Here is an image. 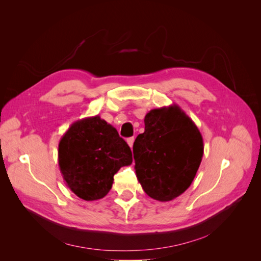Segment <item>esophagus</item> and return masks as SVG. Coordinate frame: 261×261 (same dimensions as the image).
<instances>
[{
    "mask_svg": "<svg viewBox=\"0 0 261 261\" xmlns=\"http://www.w3.org/2000/svg\"><path fill=\"white\" fill-rule=\"evenodd\" d=\"M134 141H135V138L134 137H130V138H127V144L130 148H133V145H134Z\"/></svg>",
    "mask_w": 261,
    "mask_h": 261,
    "instance_id": "34e87169",
    "label": "esophagus"
}]
</instances>
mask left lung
<instances>
[{"label":"left lung","mask_w":261,"mask_h":261,"mask_svg":"<svg viewBox=\"0 0 261 261\" xmlns=\"http://www.w3.org/2000/svg\"><path fill=\"white\" fill-rule=\"evenodd\" d=\"M136 176L145 193L170 201L191 186L203 154L201 134L177 105L153 109L133 146Z\"/></svg>","instance_id":"left-lung-1"}]
</instances>
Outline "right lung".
Returning <instances> with one entry per match:
<instances>
[{
    "mask_svg": "<svg viewBox=\"0 0 261 261\" xmlns=\"http://www.w3.org/2000/svg\"><path fill=\"white\" fill-rule=\"evenodd\" d=\"M132 162L128 145L99 115L73 123L59 144L63 178L70 191L87 201L103 198L115 173Z\"/></svg>",
    "mask_w": 261,
    "mask_h": 261,
    "instance_id": "1",
    "label": "right lung"
}]
</instances>
